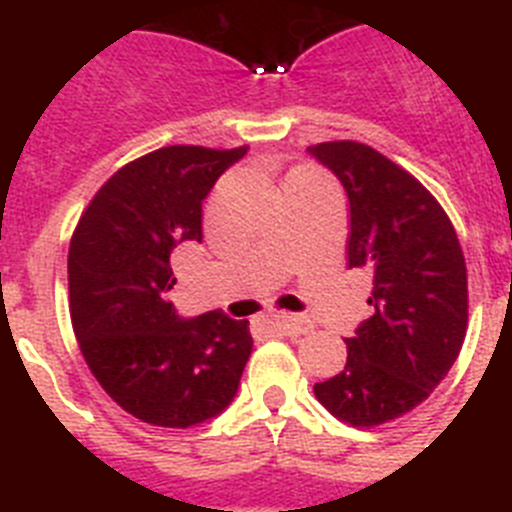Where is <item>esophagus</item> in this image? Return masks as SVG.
Returning a JSON list of instances; mask_svg holds the SVG:
<instances>
[{
	"label": "esophagus",
	"mask_w": 512,
	"mask_h": 512,
	"mask_svg": "<svg viewBox=\"0 0 512 512\" xmlns=\"http://www.w3.org/2000/svg\"><path fill=\"white\" fill-rule=\"evenodd\" d=\"M270 324L278 327V330L288 337H301L311 330L309 319L299 317V314H275V317L270 319Z\"/></svg>",
	"instance_id": "1"
}]
</instances>
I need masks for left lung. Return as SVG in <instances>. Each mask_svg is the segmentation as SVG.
I'll list each match as a JSON object with an SVG mask.
<instances>
[{"instance_id": "obj_1", "label": "left lung", "mask_w": 512, "mask_h": 512, "mask_svg": "<svg viewBox=\"0 0 512 512\" xmlns=\"http://www.w3.org/2000/svg\"><path fill=\"white\" fill-rule=\"evenodd\" d=\"M350 203L348 268L371 273L373 314L345 337L348 363L314 384L342 422L373 428L430 397L466 337V262L451 219L399 164L358 141L306 149Z\"/></svg>"}]
</instances>
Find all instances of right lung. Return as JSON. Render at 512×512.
<instances>
[{"instance_id":"add662e5","label":"right lung","mask_w":512,"mask_h":512,"mask_svg":"<svg viewBox=\"0 0 512 512\" xmlns=\"http://www.w3.org/2000/svg\"><path fill=\"white\" fill-rule=\"evenodd\" d=\"M239 149L164 146L115 172L69 244L71 324L84 361L128 415L193 428L237 397L250 322L224 311L185 319L167 293L170 257L203 242V201Z\"/></svg>"}]
</instances>
